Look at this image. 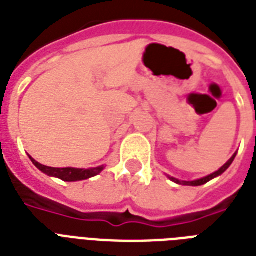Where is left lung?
Here are the masks:
<instances>
[{"label": "left lung", "mask_w": 256, "mask_h": 256, "mask_svg": "<svg viewBox=\"0 0 256 256\" xmlns=\"http://www.w3.org/2000/svg\"><path fill=\"white\" fill-rule=\"evenodd\" d=\"M235 156H236V152H235L234 156H231L230 160H227L226 164H223L222 168H219L218 171H215V172H212V174L207 175V176H204V178L196 179V180H191V182H187V180H179V179L172 178V176H168V178H170L171 180H172V182L178 183V184H183V186H202V184H204V183L210 182L211 179L216 178V176H219V175H220V174H223V172H224V171H226L227 168H230V164H232V160H235Z\"/></svg>", "instance_id": "8db88e82"}]
</instances>
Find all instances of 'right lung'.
I'll list each match as a JSON object with an SVG mask.
<instances>
[{
	"instance_id": "add662e5",
	"label": "right lung",
	"mask_w": 256,
	"mask_h": 256,
	"mask_svg": "<svg viewBox=\"0 0 256 256\" xmlns=\"http://www.w3.org/2000/svg\"><path fill=\"white\" fill-rule=\"evenodd\" d=\"M30 160L33 162V164L37 168L45 172L49 176H56L60 178L65 182H76V180H84V179H88L92 176H96L104 170V166H98L94 168H49V166H44V164H38L37 160H34L32 156Z\"/></svg>"
}]
</instances>
